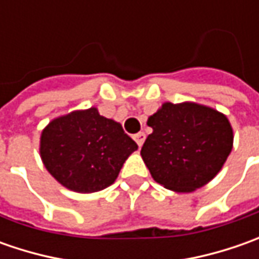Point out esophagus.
I'll return each mask as SVG.
<instances>
[{"label": "esophagus", "instance_id": "esophagus-1", "mask_svg": "<svg viewBox=\"0 0 259 259\" xmlns=\"http://www.w3.org/2000/svg\"><path fill=\"white\" fill-rule=\"evenodd\" d=\"M134 140L137 141L138 147H143V144H144L145 141V134L144 133H138V134L134 135Z\"/></svg>", "mask_w": 259, "mask_h": 259}]
</instances>
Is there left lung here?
Listing matches in <instances>:
<instances>
[{"label":"left lung","mask_w":259,"mask_h":259,"mask_svg":"<svg viewBox=\"0 0 259 259\" xmlns=\"http://www.w3.org/2000/svg\"><path fill=\"white\" fill-rule=\"evenodd\" d=\"M147 125L141 157L157 183L189 193L207 184L224 167L234 147V130L226 115L210 106L164 102Z\"/></svg>","instance_id":"1"}]
</instances>
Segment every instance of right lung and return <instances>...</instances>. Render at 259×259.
Segmentation results:
<instances>
[{
	"label": "right lung",
	"mask_w": 259,
	"mask_h": 259,
	"mask_svg": "<svg viewBox=\"0 0 259 259\" xmlns=\"http://www.w3.org/2000/svg\"><path fill=\"white\" fill-rule=\"evenodd\" d=\"M137 148L122 125L99 115L95 106L57 116L40 137V157L47 171L76 193L111 186Z\"/></svg>",
	"instance_id": "right-lung-1"
}]
</instances>
